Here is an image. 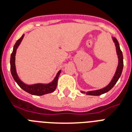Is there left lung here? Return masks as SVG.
<instances>
[{
    "label": "left lung",
    "mask_w": 132,
    "mask_h": 132,
    "mask_svg": "<svg viewBox=\"0 0 132 132\" xmlns=\"http://www.w3.org/2000/svg\"><path fill=\"white\" fill-rule=\"evenodd\" d=\"M112 40H113V42L115 43V47H116V53L117 54V57H118V65H117V69L115 71L114 76H113V78L109 82V84L106 86L104 87V88L99 89V90H92V91H88V92H84V91H80L81 93L86 94L87 95H92V96H100L103 94L106 93V92H109L111 88L115 85V84L117 83L118 79L120 78L121 73H122L123 68V57L122 52L121 51L120 46H119V44L118 41L115 37L112 36Z\"/></svg>",
    "instance_id": "left-lung-1"
}]
</instances>
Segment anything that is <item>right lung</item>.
Returning a JSON list of instances; mask_svg holds the SVG:
<instances>
[{
    "mask_svg": "<svg viewBox=\"0 0 132 132\" xmlns=\"http://www.w3.org/2000/svg\"><path fill=\"white\" fill-rule=\"evenodd\" d=\"M23 37H24V34H23L22 36L16 42L13 46V52L11 53V60H10L11 72V75L14 80L16 81V83L19 85V86L21 89H23L24 91L28 92V93L31 94L32 95L42 96L44 94H46L53 92L55 90L56 86H57L59 76L61 72V70L59 71L53 81L48 84L38 83L34 84H27L21 81L19 78L17 73V71H16V67H15V55H16L17 48L19 47V46L20 45Z\"/></svg>",
    "mask_w": 132,
    "mask_h": 132,
    "instance_id": "right-lung-1",
    "label": "right lung"
}]
</instances>
